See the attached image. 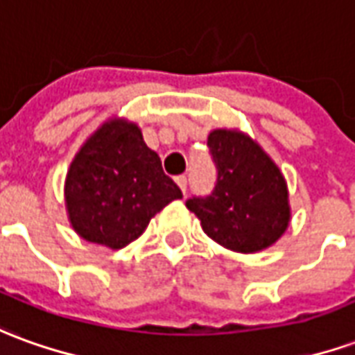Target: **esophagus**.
<instances>
[{
    "label": "esophagus",
    "mask_w": 355,
    "mask_h": 355,
    "mask_svg": "<svg viewBox=\"0 0 355 355\" xmlns=\"http://www.w3.org/2000/svg\"><path fill=\"white\" fill-rule=\"evenodd\" d=\"M177 180V184L180 186V190H182V194H186V190H188V178L184 175H180V177L175 178Z\"/></svg>",
    "instance_id": "1"
}]
</instances>
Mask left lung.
<instances>
[{"label": "left lung", "mask_w": 355, "mask_h": 355, "mask_svg": "<svg viewBox=\"0 0 355 355\" xmlns=\"http://www.w3.org/2000/svg\"><path fill=\"white\" fill-rule=\"evenodd\" d=\"M207 148L217 169L209 194L192 196L186 207L220 246L252 254L275 244L288 227L286 182L265 152L234 130H213Z\"/></svg>", "instance_id": "obj_1"}]
</instances>
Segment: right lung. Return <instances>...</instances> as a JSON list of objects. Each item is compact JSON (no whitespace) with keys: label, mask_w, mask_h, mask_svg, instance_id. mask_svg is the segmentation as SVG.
<instances>
[{"label":"right lung","mask_w":355,"mask_h":355,"mask_svg":"<svg viewBox=\"0 0 355 355\" xmlns=\"http://www.w3.org/2000/svg\"><path fill=\"white\" fill-rule=\"evenodd\" d=\"M73 229L88 242L119 248L142 234L155 213L182 198L136 125L111 121L92 136L67 175Z\"/></svg>","instance_id":"1"}]
</instances>
